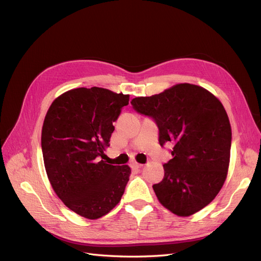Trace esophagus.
Segmentation results:
<instances>
[{
	"mask_svg": "<svg viewBox=\"0 0 261 261\" xmlns=\"http://www.w3.org/2000/svg\"><path fill=\"white\" fill-rule=\"evenodd\" d=\"M143 166H144V165H142V163H138V162H134L133 165H132V167L136 168V169H142Z\"/></svg>",
	"mask_w": 261,
	"mask_h": 261,
	"instance_id": "obj_1",
	"label": "esophagus"
}]
</instances>
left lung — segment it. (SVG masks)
I'll list each match as a JSON object with an SVG mask.
<instances>
[{
  "label": "left lung",
  "instance_id": "obj_1",
  "mask_svg": "<svg viewBox=\"0 0 261 261\" xmlns=\"http://www.w3.org/2000/svg\"><path fill=\"white\" fill-rule=\"evenodd\" d=\"M159 129L161 146L171 142L173 158L165 177L152 185L160 203L178 216H190L214 200L227 177L231 127L223 104L206 89L178 84L159 94L131 101Z\"/></svg>",
  "mask_w": 261,
  "mask_h": 261
}]
</instances>
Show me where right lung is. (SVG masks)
<instances>
[{
    "label": "right lung",
    "instance_id": "right-lung-1",
    "mask_svg": "<svg viewBox=\"0 0 261 261\" xmlns=\"http://www.w3.org/2000/svg\"><path fill=\"white\" fill-rule=\"evenodd\" d=\"M129 94L92 87L64 92L51 103L42 129V151L50 184L63 203L85 218L98 219L119 201L129 166L100 160Z\"/></svg>",
    "mask_w": 261,
    "mask_h": 261
}]
</instances>
